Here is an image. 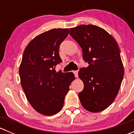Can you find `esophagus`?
Here are the masks:
<instances>
[{
	"label": "esophagus",
	"instance_id": "34e87169",
	"mask_svg": "<svg viewBox=\"0 0 134 134\" xmlns=\"http://www.w3.org/2000/svg\"><path fill=\"white\" fill-rule=\"evenodd\" d=\"M74 74H75V76L76 78H78V71H74Z\"/></svg>",
	"mask_w": 134,
	"mask_h": 134
}]
</instances>
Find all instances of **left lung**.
<instances>
[{"mask_svg":"<svg viewBox=\"0 0 134 134\" xmlns=\"http://www.w3.org/2000/svg\"><path fill=\"white\" fill-rule=\"evenodd\" d=\"M69 34L81 47L83 59L89 64L78 72L84 84L78 93L80 100L89 111H101L113 102L123 79L118 44L105 30L95 25L70 28Z\"/></svg>","mask_w":134,"mask_h":134,"instance_id":"obj_1","label":"left lung"}]
</instances>
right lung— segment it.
<instances>
[{
  "instance_id": "obj_1",
  "label": "right lung",
  "mask_w": 134,
  "mask_h": 134,
  "mask_svg": "<svg viewBox=\"0 0 134 134\" xmlns=\"http://www.w3.org/2000/svg\"><path fill=\"white\" fill-rule=\"evenodd\" d=\"M69 34L68 28L52 29L42 33L26 47L19 76L27 100L34 109L44 115L62 109L65 97L75 79L72 72H56L62 63L59 45Z\"/></svg>"
}]
</instances>
